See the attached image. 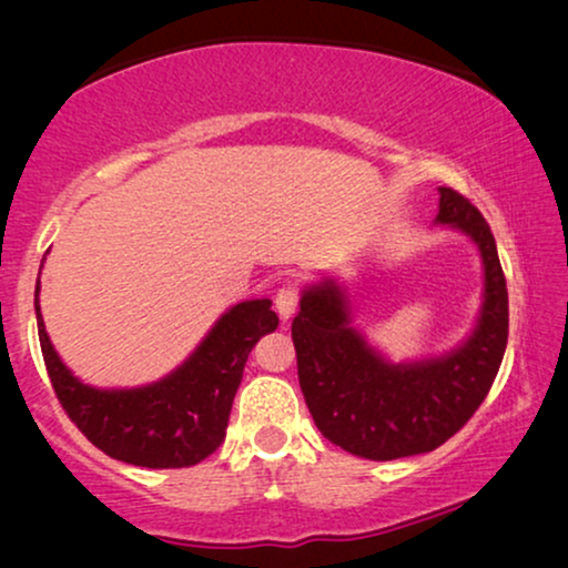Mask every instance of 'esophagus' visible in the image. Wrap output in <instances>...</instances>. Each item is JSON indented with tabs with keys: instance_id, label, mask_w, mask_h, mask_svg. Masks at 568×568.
<instances>
[{
	"instance_id": "esophagus-1",
	"label": "esophagus",
	"mask_w": 568,
	"mask_h": 568,
	"mask_svg": "<svg viewBox=\"0 0 568 568\" xmlns=\"http://www.w3.org/2000/svg\"><path fill=\"white\" fill-rule=\"evenodd\" d=\"M297 300H300L297 290H294L292 284H286L276 292L274 305H276V313H278V317H282V321H290V317L294 315V310H297Z\"/></svg>"
}]
</instances>
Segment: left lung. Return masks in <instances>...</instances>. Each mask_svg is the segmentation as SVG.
<instances>
[{"label": "left lung", "instance_id": "obj_1", "mask_svg": "<svg viewBox=\"0 0 568 568\" xmlns=\"http://www.w3.org/2000/svg\"><path fill=\"white\" fill-rule=\"evenodd\" d=\"M434 224L468 237L484 266L476 323L445 354L390 362L354 325L344 282L323 276L302 290L292 323L302 395L323 437L356 457L398 460L445 445L484 403L504 359L509 302L491 227L453 189H439Z\"/></svg>", "mask_w": 568, "mask_h": 568}]
</instances>
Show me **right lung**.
<instances>
[{"label":"right lung","mask_w":568,"mask_h":568,"mask_svg":"<svg viewBox=\"0 0 568 568\" xmlns=\"http://www.w3.org/2000/svg\"><path fill=\"white\" fill-rule=\"evenodd\" d=\"M38 294L41 276L38 338L61 406L92 445L139 468H189L222 445L247 354L278 325L271 300L237 302L165 377L139 387H95L61 362L45 333Z\"/></svg>","instance_id":"1"}]
</instances>
